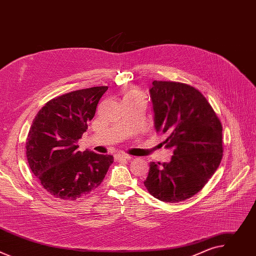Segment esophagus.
I'll list each match as a JSON object with an SVG mask.
<instances>
[{
    "instance_id": "34e87169",
    "label": "esophagus",
    "mask_w": 256,
    "mask_h": 256,
    "mask_svg": "<svg viewBox=\"0 0 256 256\" xmlns=\"http://www.w3.org/2000/svg\"><path fill=\"white\" fill-rule=\"evenodd\" d=\"M116 158V161H122V160H130V157L128 155H126V154H118L114 156Z\"/></svg>"
}]
</instances>
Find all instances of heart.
Instances as JSON below:
<instances>
[{"instance_id": "obj_1", "label": "heart", "mask_w": 256, "mask_h": 256, "mask_svg": "<svg viewBox=\"0 0 256 256\" xmlns=\"http://www.w3.org/2000/svg\"><path fill=\"white\" fill-rule=\"evenodd\" d=\"M136 97H142V94L136 90H130L124 95V98H136Z\"/></svg>"}]
</instances>
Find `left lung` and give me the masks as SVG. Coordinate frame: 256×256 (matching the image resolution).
I'll list each match as a JSON object with an SVG mask.
<instances>
[{
	"instance_id": "obj_1",
	"label": "left lung",
	"mask_w": 256,
	"mask_h": 256,
	"mask_svg": "<svg viewBox=\"0 0 256 256\" xmlns=\"http://www.w3.org/2000/svg\"><path fill=\"white\" fill-rule=\"evenodd\" d=\"M157 132L173 148L169 163H150L144 181L150 194L164 202H178L196 194L208 184L223 157L222 124L206 98L194 87L154 81L150 89Z\"/></svg>"
}]
</instances>
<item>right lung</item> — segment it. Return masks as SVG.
Segmentation results:
<instances>
[{
    "instance_id": "add662e5",
    "label": "right lung",
    "mask_w": 256,
    "mask_h": 256,
    "mask_svg": "<svg viewBox=\"0 0 256 256\" xmlns=\"http://www.w3.org/2000/svg\"><path fill=\"white\" fill-rule=\"evenodd\" d=\"M107 86L58 96L34 118L26 138V157L32 173L52 196L79 200L96 190L112 163V155L78 151Z\"/></svg>"
}]
</instances>
